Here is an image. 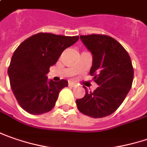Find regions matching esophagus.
<instances>
[{"label": "esophagus", "instance_id": "34e87169", "mask_svg": "<svg viewBox=\"0 0 147 147\" xmlns=\"http://www.w3.org/2000/svg\"><path fill=\"white\" fill-rule=\"evenodd\" d=\"M69 86H72V87H75V86H76V83H74V82H71V81H69Z\"/></svg>", "mask_w": 147, "mask_h": 147}]
</instances>
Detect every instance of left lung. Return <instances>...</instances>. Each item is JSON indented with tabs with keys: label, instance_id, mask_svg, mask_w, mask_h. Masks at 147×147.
I'll list each match as a JSON object with an SVG mask.
<instances>
[{
	"label": "left lung",
	"instance_id": "1",
	"mask_svg": "<svg viewBox=\"0 0 147 147\" xmlns=\"http://www.w3.org/2000/svg\"><path fill=\"white\" fill-rule=\"evenodd\" d=\"M80 38L92 53L90 74L98 85L82 99H76L79 111L91 118H104L115 112L131 90L133 67L127 52L117 40L103 34L80 35Z\"/></svg>",
	"mask_w": 147,
	"mask_h": 147
}]
</instances>
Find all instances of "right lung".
<instances>
[{
  "label": "right lung",
  "instance_id": "right-lung-1",
  "mask_svg": "<svg viewBox=\"0 0 147 147\" xmlns=\"http://www.w3.org/2000/svg\"><path fill=\"white\" fill-rule=\"evenodd\" d=\"M78 39L79 36L38 33L16 48L8 75L13 94L24 111L38 115L53 109L59 93L68 86V81L48 80L47 74L61 53Z\"/></svg>",
  "mask_w": 147,
  "mask_h": 147
}]
</instances>
